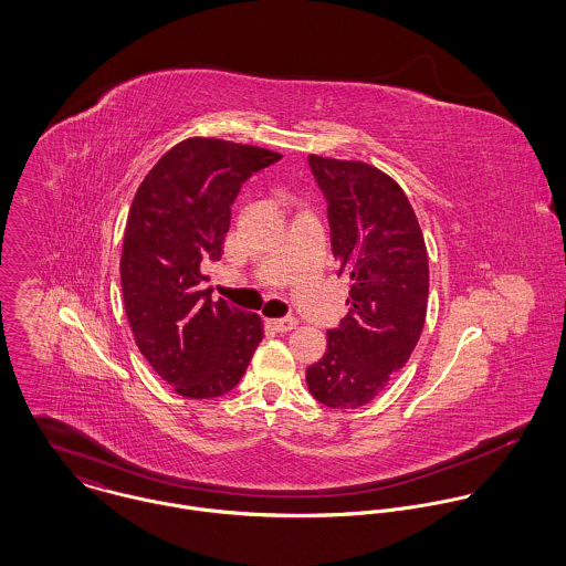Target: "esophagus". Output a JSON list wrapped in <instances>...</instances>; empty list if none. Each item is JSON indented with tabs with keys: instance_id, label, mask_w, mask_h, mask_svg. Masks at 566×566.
<instances>
[{
	"instance_id": "1",
	"label": "esophagus",
	"mask_w": 566,
	"mask_h": 566,
	"mask_svg": "<svg viewBox=\"0 0 566 566\" xmlns=\"http://www.w3.org/2000/svg\"><path fill=\"white\" fill-rule=\"evenodd\" d=\"M268 326L274 328L276 333H287L296 326V321L294 318H276V321H268Z\"/></svg>"
}]
</instances>
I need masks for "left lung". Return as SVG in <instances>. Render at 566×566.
Wrapping results in <instances>:
<instances>
[{"instance_id":"obj_1","label":"left lung","mask_w":566,"mask_h":566,"mask_svg":"<svg viewBox=\"0 0 566 566\" xmlns=\"http://www.w3.org/2000/svg\"><path fill=\"white\" fill-rule=\"evenodd\" d=\"M323 191L337 274L350 279L348 314L307 368L318 403H370L407 364L427 316L429 261L403 189L366 163L310 157Z\"/></svg>"}]
</instances>
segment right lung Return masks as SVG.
<instances>
[{"label": "right lung", "mask_w": 566, "mask_h": 566, "mask_svg": "<svg viewBox=\"0 0 566 566\" xmlns=\"http://www.w3.org/2000/svg\"><path fill=\"white\" fill-rule=\"evenodd\" d=\"M279 159L196 137L165 153L135 193L119 261L124 310L142 355L180 397L231 392L263 337L256 314L211 301L200 263L222 256L243 182Z\"/></svg>", "instance_id": "add662e5"}]
</instances>
